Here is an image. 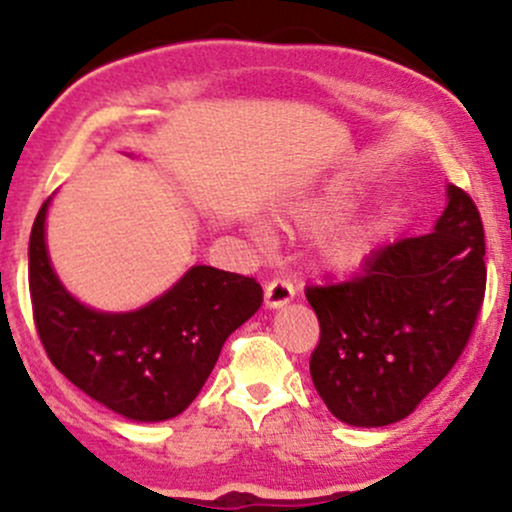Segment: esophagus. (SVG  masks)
Listing matches in <instances>:
<instances>
[{"mask_svg":"<svg viewBox=\"0 0 512 512\" xmlns=\"http://www.w3.org/2000/svg\"><path fill=\"white\" fill-rule=\"evenodd\" d=\"M296 291H293V284L286 279H274L269 281L267 289H264V305L267 308H284L286 303L293 301Z\"/></svg>","mask_w":512,"mask_h":512,"instance_id":"obj_1","label":"esophagus"}]
</instances>
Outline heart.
<instances>
[{
	"instance_id": "1",
	"label": "heart",
	"mask_w": 512,
	"mask_h": 512,
	"mask_svg": "<svg viewBox=\"0 0 512 512\" xmlns=\"http://www.w3.org/2000/svg\"><path fill=\"white\" fill-rule=\"evenodd\" d=\"M354 207V192L346 185H342V182H334V185H327L320 195L293 202L289 209V221L291 226H296L298 231L303 233H322L327 231V228L337 226V223ZM257 233H260L262 238L267 236L264 231ZM361 250L363 243L356 233H342V236H334L330 243H327L325 255L327 262L334 264V267H346V264L356 262L358 257H361Z\"/></svg>"
}]
</instances>
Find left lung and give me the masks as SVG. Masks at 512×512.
Returning a JSON list of instances; mask_svg holds the SVG:
<instances>
[{"label": "left lung", "instance_id": "1", "mask_svg": "<svg viewBox=\"0 0 512 512\" xmlns=\"http://www.w3.org/2000/svg\"><path fill=\"white\" fill-rule=\"evenodd\" d=\"M484 255L477 204L448 185L431 233L373 250L356 279L305 289L320 320L310 375L339 421H402L450 373L484 303Z\"/></svg>", "mask_w": 512, "mask_h": 512}]
</instances>
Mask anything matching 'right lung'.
<instances>
[{
    "mask_svg": "<svg viewBox=\"0 0 512 512\" xmlns=\"http://www.w3.org/2000/svg\"><path fill=\"white\" fill-rule=\"evenodd\" d=\"M50 199L28 243V286L38 337L69 383L129 421H166L199 395L221 346L262 305L252 276L197 264L132 313H101L57 279L45 245Z\"/></svg>",
    "mask_w": 512,
    "mask_h": 512,
    "instance_id": "right-lung-1",
    "label": "right lung"
}]
</instances>
